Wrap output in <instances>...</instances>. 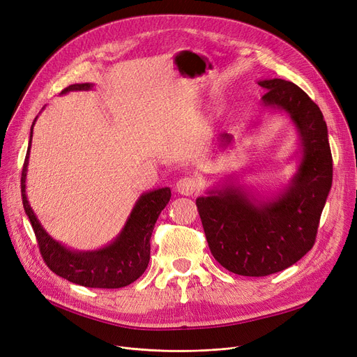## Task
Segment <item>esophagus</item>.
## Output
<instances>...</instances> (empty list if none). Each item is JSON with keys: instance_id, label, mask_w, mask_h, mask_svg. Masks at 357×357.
<instances>
[{"instance_id": "34e87169", "label": "esophagus", "mask_w": 357, "mask_h": 357, "mask_svg": "<svg viewBox=\"0 0 357 357\" xmlns=\"http://www.w3.org/2000/svg\"><path fill=\"white\" fill-rule=\"evenodd\" d=\"M176 191L182 195H192L197 188H198V182L195 178H191V176H183L181 178L178 182H176Z\"/></svg>"}]
</instances>
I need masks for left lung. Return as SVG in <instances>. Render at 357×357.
I'll list each match as a JSON object with an SVG mask.
<instances>
[{
	"instance_id": "8db88e82",
	"label": "left lung",
	"mask_w": 357,
	"mask_h": 357,
	"mask_svg": "<svg viewBox=\"0 0 357 357\" xmlns=\"http://www.w3.org/2000/svg\"><path fill=\"white\" fill-rule=\"evenodd\" d=\"M268 92L266 108L282 111L294 123L301 160L288 186L266 199L229 181L197 198L210 250L218 264L243 276H268L284 271L307 255L333 182V159L323 112L307 93L285 79L257 82ZM218 147L233 136L221 133Z\"/></svg>"
}]
</instances>
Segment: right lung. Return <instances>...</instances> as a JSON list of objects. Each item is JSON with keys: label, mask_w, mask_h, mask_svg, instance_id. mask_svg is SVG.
<instances>
[{"label": "right lung", "mask_w": 357, "mask_h": 357, "mask_svg": "<svg viewBox=\"0 0 357 357\" xmlns=\"http://www.w3.org/2000/svg\"><path fill=\"white\" fill-rule=\"evenodd\" d=\"M93 84H73L61 93L69 91H89ZM34 119L30 128L27 155L22 172L23 207L31 222L37 245L46 265L52 272L68 279L69 282L88 288L114 289L133 284L146 271L150 260V237L162 210L171 199V188H159L144 192L136 201L123 230L109 245L97 250H73L54 240L36 217L26 195V176L30 158Z\"/></svg>", "instance_id": "right-lung-1"}]
</instances>
